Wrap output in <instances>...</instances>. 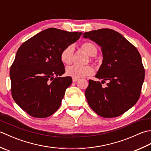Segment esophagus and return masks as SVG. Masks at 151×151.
I'll return each mask as SVG.
<instances>
[{
  "label": "esophagus",
  "instance_id": "34e87169",
  "mask_svg": "<svg viewBox=\"0 0 151 151\" xmlns=\"http://www.w3.org/2000/svg\"><path fill=\"white\" fill-rule=\"evenodd\" d=\"M78 78H73V82H76V81H78Z\"/></svg>",
  "mask_w": 151,
  "mask_h": 151
}]
</instances>
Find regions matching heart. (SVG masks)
<instances>
[{
  "label": "heart",
  "mask_w": 151,
  "mask_h": 151,
  "mask_svg": "<svg viewBox=\"0 0 151 151\" xmlns=\"http://www.w3.org/2000/svg\"><path fill=\"white\" fill-rule=\"evenodd\" d=\"M81 49L87 53L89 56H93L97 53V47L91 42L83 43L81 45ZM74 48L72 45H69L64 49L60 54V58L62 62L69 65L72 63L73 59ZM94 73V69L90 65L78 66L72 65L67 67L66 69V73L69 76L75 78H81L86 77L92 75Z\"/></svg>",
  "instance_id": "b5f03b06"
}]
</instances>
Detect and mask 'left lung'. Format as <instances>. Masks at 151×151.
Listing matches in <instances>:
<instances>
[{
	"mask_svg": "<svg viewBox=\"0 0 151 151\" xmlns=\"http://www.w3.org/2000/svg\"><path fill=\"white\" fill-rule=\"evenodd\" d=\"M101 47L102 64L95 77L108 81L106 88L100 82L89 81L85 96L91 108L105 118L124 114L138 101L145 78L142 57L132 43L117 32L108 28L83 34Z\"/></svg>",
	"mask_w": 151,
	"mask_h": 151,
	"instance_id": "left-lung-1",
	"label": "left lung"
}]
</instances>
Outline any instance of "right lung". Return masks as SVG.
<instances>
[{
  "instance_id": "right-lung-1",
  "label": "right lung",
  "mask_w": 151,
  "mask_h": 151,
  "mask_svg": "<svg viewBox=\"0 0 151 151\" xmlns=\"http://www.w3.org/2000/svg\"><path fill=\"white\" fill-rule=\"evenodd\" d=\"M82 34L50 28L19 48L9 72L12 95L19 106L31 116L47 117L60 108L72 83L70 76L60 77L65 72L60 54Z\"/></svg>"
}]
</instances>
